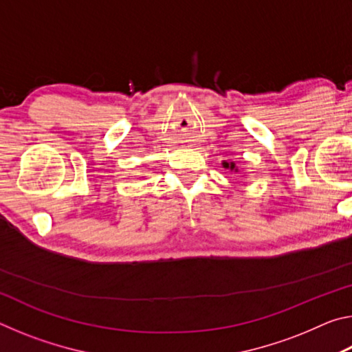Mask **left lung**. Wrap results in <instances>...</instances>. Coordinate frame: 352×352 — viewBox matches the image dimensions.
Masks as SVG:
<instances>
[{
	"label": "left lung",
	"mask_w": 352,
	"mask_h": 352,
	"mask_svg": "<svg viewBox=\"0 0 352 352\" xmlns=\"http://www.w3.org/2000/svg\"><path fill=\"white\" fill-rule=\"evenodd\" d=\"M222 164H223L225 169H230V170L237 172V168H236V163H234V162H230V163H228V162H223Z\"/></svg>",
	"instance_id": "left-lung-1"
}]
</instances>
